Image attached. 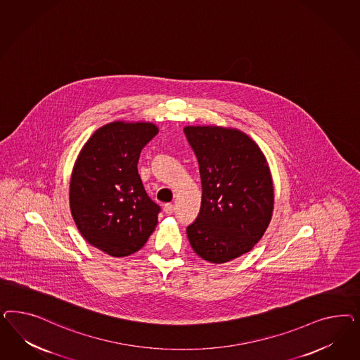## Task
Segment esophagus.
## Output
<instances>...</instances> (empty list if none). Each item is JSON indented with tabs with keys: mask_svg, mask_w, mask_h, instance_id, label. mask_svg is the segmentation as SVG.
I'll return each mask as SVG.
<instances>
[{
	"mask_svg": "<svg viewBox=\"0 0 360 360\" xmlns=\"http://www.w3.org/2000/svg\"><path fill=\"white\" fill-rule=\"evenodd\" d=\"M164 211L165 214H167V215H173L175 211L174 205H172V203H167V205H165Z\"/></svg>",
	"mask_w": 360,
	"mask_h": 360,
	"instance_id": "1",
	"label": "esophagus"
}]
</instances>
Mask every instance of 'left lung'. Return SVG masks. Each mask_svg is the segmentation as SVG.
Returning <instances> with one entry per match:
<instances>
[{
	"mask_svg": "<svg viewBox=\"0 0 360 360\" xmlns=\"http://www.w3.org/2000/svg\"><path fill=\"white\" fill-rule=\"evenodd\" d=\"M184 131L202 181L200 212L187 238L203 260L231 262L251 251L272 220L269 165L259 145L236 128L187 125Z\"/></svg>",
	"mask_w": 360,
	"mask_h": 360,
	"instance_id": "left-lung-1",
	"label": "left lung"
}]
</instances>
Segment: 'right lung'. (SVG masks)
I'll use <instances>...</instances> for the list:
<instances>
[{"instance_id":"1","label":"right lung","mask_w":360,"mask_h":360,"mask_svg":"<svg viewBox=\"0 0 360 360\" xmlns=\"http://www.w3.org/2000/svg\"><path fill=\"white\" fill-rule=\"evenodd\" d=\"M149 121H112L77 154L70 178V210L84 240L113 257L140 251L158 223L160 207L137 170L142 148L158 133Z\"/></svg>"}]
</instances>
